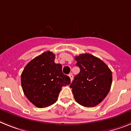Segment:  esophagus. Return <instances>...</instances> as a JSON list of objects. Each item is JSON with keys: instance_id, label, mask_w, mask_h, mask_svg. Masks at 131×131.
Masks as SVG:
<instances>
[{"instance_id": "1", "label": "esophagus", "mask_w": 131, "mask_h": 131, "mask_svg": "<svg viewBox=\"0 0 131 131\" xmlns=\"http://www.w3.org/2000/svg\"><path fill=\"white\" fill-rule=\"evenodd\" d=\"M69 77H70V79H71V81H72V79H73V75H72V73H70V74H69Z\"/></svg>"}]
</instances>
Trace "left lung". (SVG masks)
Returning a JSON list of instances; mask_svg holds the SVG:
<instances>
[{
	"mask_svg": "<svg viewBox=\"0 0 131 131\" xmlns=\"http://www.w3.org/2000/svg\"><path fill=\"white\" fill-rule=\"evenodd\" d=\"M80 72L70 85L74 99L85 107H93L105 99L112 84V72L103 60L90 54L75 57Z\"/></svg>",
	"mask_w": 131,
	"mask_h": 131,
	"instance_id": "obj_1",
	"label": "left lung"
}]
</instances>
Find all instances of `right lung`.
Masks as SVG:
<instances>
[{
  "mask_svg": "<svg viewBox=\"0 0 131 131\" xmlns=\"http://www.w3.org/2000/svg\"><path fill=\"white\" fill-rule=\"evenodd\" d=\"M55 54L47 51L28 62L21 74V85L26 98L38 108L56 103L63 86L71 83L62 72V65L54 62Z\"/></svg>",
  "mask_w": 131,
  "mask_h": 131,
  "instance_id": "obj_1",
  "label": "right lung"
}]
</instances>
